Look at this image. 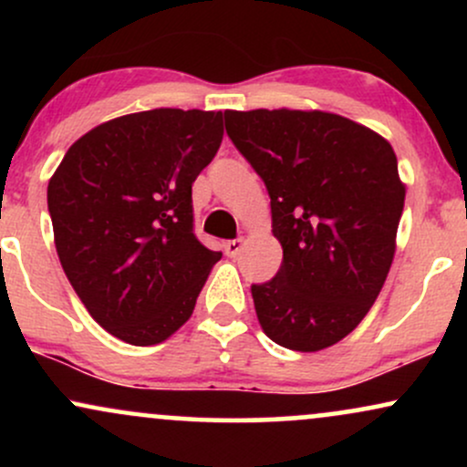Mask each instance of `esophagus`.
<instances>
[{
    "label": "esophagus",
    "mask_w": 467,
    "mask_h": 467,
    "mask_svg": "<svg viewBox=\"0 0 467 467\" xmlns=\"http://www.w3.org/2000/svg\"><path fill=\"white\" fill-rule=\"evenodd\" d=\"M241 248H244V239H233V241H226V244H223V250H226V254L230 256V259H234V256L241 252Z\"/></svg>",
    "instance_id": "obj_1"
}]
</instances>
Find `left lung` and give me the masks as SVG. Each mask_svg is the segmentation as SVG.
I'll return each instance as SVG.
<instances>
[{"label": "left lung", "mask_w": 467, "mask_h": 467, "mask_svg": "<svg viewBox=\"0 0 467 467\" xmlns=\"http://www.w3.org/2000/svg\"><path fill=\"white\" fill-rule=\"evenodd\" d=\"M226 131L265 182L281 270L252 285L276 345L312 353L349 336L395 256L406 186L379 133L329 111H226Z\"/></svg>", "instance_id": "obj_1"}]
</instances>
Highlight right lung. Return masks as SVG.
Masks as SVG:
<instances>
[{
	"label": "right lung",
	"mask_w": 467,
	"mask_h": 467,
	"mask_svg": "<svg viewBox=\"0 0 467 467\" xmlns=\"http://www.w3.org/2000/svg\"><path fill=\"white\" fill-rule=\"evenodd\" d=\"M222 138V111L127 114L80 136L47 182L63 272L89 316L127 345L173 336L222 259L192 233L191 197Z\"/></svg>",
	"instance_id": "right-lung-1"
}]
</instances>
